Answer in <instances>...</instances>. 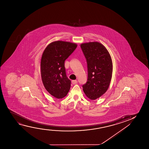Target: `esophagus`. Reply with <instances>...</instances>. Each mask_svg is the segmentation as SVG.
I'll return each instance as SVG.
<instances>
[{
  "label": "esophagus",
  "mask_w": 149,
  "mask_h": 149,
  "mask_svg": "<svg viewBox=\"0 0 149 149\" xmlns=\"http://www.w3.org/2000/svg\"><path fill=\"white\" fill-rule=\"evenodd\" d=\"M77 80H72V84H77Z\"/></svg>",
  "instance_id": "34e87169"
}]
</instances>
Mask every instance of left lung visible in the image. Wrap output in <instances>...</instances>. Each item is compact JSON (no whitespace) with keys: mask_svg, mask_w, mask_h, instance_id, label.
Wrapping results in <instances>:
<instances>
[{"mask_svg":"<svg viewBox=\"0 0 149 149\" xmlns=\"http://www.w3.org/2000/svg\"><path fill=\"white\" fill-rule=\"evenodd\" d=\"M80 47L88 65V80L83 90L88 98L95 100L105 93L110 85L112 59L106 48L97 42L82 43Z\"/></svg>","mask_w":149,"mask_h":149,"instance_id":"left-lung-1","label":"left lung"}]
</instances>
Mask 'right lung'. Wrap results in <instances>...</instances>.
<instances>
[{"instance_id": "add662e5", "label": "right lung", "mask_w": 149, "mask_h": 149, "mask_svg": "<svg viewBox=\"0 0 149 149\" xmlns=\"http://www.w3.org/2000/svg\"><path fill=\"white\" fill-rule=\"evenodd\" d=\"M75 43L57 41L49 44L42 56L41 74L43 85L49 94L57 99L67 95L71 80L66 75L65 61L73 52Z\"/></svg>"}]
</instances>
